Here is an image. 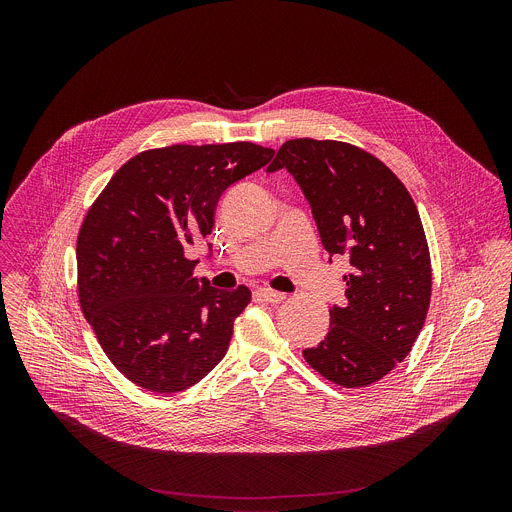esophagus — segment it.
<instances>
[{
  "instance_id": "obj_1",
  "label": "esophagus",
  "mask_w": 512,
  "mask_h": 512,
  "mask_svg": "<svg viewBox=\"0 0 512 512\" xmlns=\"http://www.w3.org/2000/svg\"><path fill=\"white\" fill-rule=\"evenodd\" d=\"M257 298L263 302H269V304H279L285 300V294H281V291H275V289H269V287H263V289H257Z\"/></svg>"
}]
</instances>
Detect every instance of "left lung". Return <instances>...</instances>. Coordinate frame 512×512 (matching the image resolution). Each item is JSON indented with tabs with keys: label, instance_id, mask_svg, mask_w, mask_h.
Wrapping results in <instances>:
<instances>
[{
	"label": "left lung",
	"instance_id": "obj_1",
	"mask_svg": "<svg viewBox=\"0 0 512 512\" xmlns=\"http://www.w3.org/2000/svg\"><path fill=\"white\" fill-rule=\"evenodd\" d=\"M304 190L322 245L346 255V304L330 308L324 340L302 354L340 387H367L411 352L431 300V259L417 206L373 154L334 139L285 141L267 172Z\"/></svg>",
	"mask_w": 512,
	"mask_h": 512
}]
</instances>
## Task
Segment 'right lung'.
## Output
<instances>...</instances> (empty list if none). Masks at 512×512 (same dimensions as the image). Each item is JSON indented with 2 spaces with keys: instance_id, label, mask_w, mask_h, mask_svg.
<instances>
[{
  "instance_id": "1",
  "label": "right lung",
  "mask_w": 512,
  "mask_h": 512,
  "mask_svg": "<svg viewBox=\"0 0 512 512\" xmlns=\"http://www.w3.org/2000/svg\"><path fill=\"white\" fill-rule=\"evenodd\" d=\"M273 154L251 141L145 150L87 210L77 239L79 304L107 358L137 387L184 391L225 356L251 291L198 281L184 251L210 235L221 194Z\"/></svg>"
}]
</instances>
